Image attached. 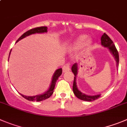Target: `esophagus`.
<instances>
[{
    "instance_id": "34e87169",
    "label": "esophagus",
    "mask_w": 127,
    "mask_h": 127,
    "mask_svg": "<svg viewBox=\"0 0 127 127\" xmlns=\"http://www.w3.org/2000/svg\"><path fill=\"white\" fill-rule=\"evenodd\" d=\"M70 64H66L65 65H64V67H63L62 68V70H63V72H68V71L70 70Z\"/></svg>"
}]
</instances>
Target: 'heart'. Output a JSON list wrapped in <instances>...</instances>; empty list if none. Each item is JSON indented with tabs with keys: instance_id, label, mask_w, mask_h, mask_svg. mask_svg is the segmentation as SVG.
<instances>
[{
	"instance_id": "obj_1",
	"label": "heart",
	"mask_w": 127,
	"mask_h": 127,
	"mask_svg": "<svg viewBox=\"0 0 127 127\" xmlns=\"http://www.w3.org/2000/svg\"><path fill=\"white\" fill-rule=\"evenodd\" d=\"M87 38V35H81L79 38L77 39V42H75V47L77 48H81L85 44V42ZM86 42H85V45H89L91 43V41L90 40H87Z\"/></svg>"
}]
</instances>
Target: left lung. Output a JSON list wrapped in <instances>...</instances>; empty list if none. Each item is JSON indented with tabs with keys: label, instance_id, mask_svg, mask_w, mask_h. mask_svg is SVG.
<instances>
[{
	"label": "left lung",
	"instance_id": "obj_1",
	"mask_svg": "<svg viewBox=\"0 0 127 127\" xmlns=\"http://www.w3.org/2000/svg\"><path fill=\"white\" fill-rule=\"evenodd\" d=\"M101 44L102 46L105 47H107L110 52L112 53V55L114 57L115 59L117 62V66H119V55L118 50L116 49L115 44L113 43V41L111 40V38L106 34L105 33H103L102 35V37H101ZM72 71L73 73H74V80H73V94H75L76 96L78 98L84 101H88V102H92L95 100H96L98 98L100 95H87L85 94H83L78 89L77 87V83H76V77H77V73H78V64L77 63L74 64L72 67Z\"/></svg>",
	"mask_w": 127,
	"mask_h": 127
}]
</instances>
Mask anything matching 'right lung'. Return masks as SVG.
I'll use <instances>...</instances> for the list:
<instances>
[{
    "label": "right lung",
    "mask_w": 127,
    "mask_h": 127,
    "mask_svg": "<svg viewBox=\"0 0 127 127\" xmlns=\"http://www.w3.org/2000/svg\"><path fill=\"white\" fill-rule=\"evenodd\" d=\"M44 32H47V27H36V28L32 29L29 30V31H27V32H25L23 35H22L19 37V39L17 40L16 42H17L18 41L22 39V38H25L27 36L30 35L34 34V33H44ZM8 58H9V57H8ZM62 73V68H59V69H57L55 71L54 75H53L52 80V82L51 84H50V88H49V90H48L47 91L43 93V94L32 96H25V95H23L22 94H20V95H21L23 97L25 98V99H27V100H28L29 101L40 102V101L44 100H45V99L47 98H49L53 94L54 88H55V84H56L57 82V80H58L59 77L61 75Z\"/></svg>",
    "instance_id": "add662e5"
}]
</instances>
